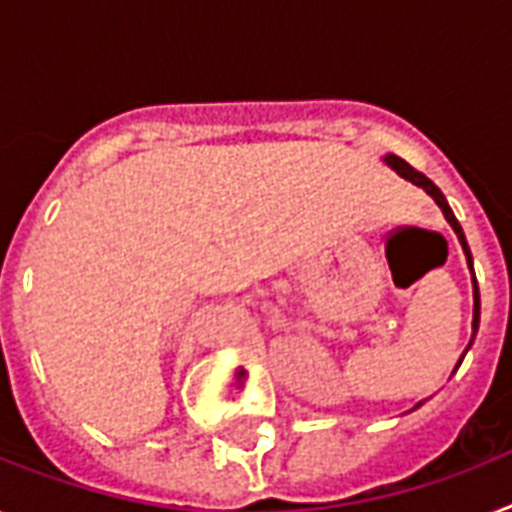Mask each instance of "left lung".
<instances>
[{
	"label": "left lung",
	"mask_w": 512,
	"mask_h": 512,
	"mask_svg": "<svg viewBox=\"0 0 512 512\" xmlns=\"http://www.w3.org/2000/svg\"><path fill=\"white\" fill-rule=\"evenodd\" d=\"M382 162L388 164L390 170H396V175H401L404 180H409V183L417 185V188H422V191L428 193L430 199L436 201L438 207H441V212H444V217H446V223L452 225V231L457 233V239H460V244H462V252H465V260H468L470 279H473V337H476L478 324H481V300H478V281H476V273H473V255H470L468 239H465V233H462V225L457 223V217H454L452 207H449V201H446V196L441 193V188H438V185L433 183L430 177H425L422 172L414 170L412 164H406L404 159H401V156H396V154H385V156H382ZM473 337H470V345H473ZM470 345H468V348H470ZM468 348H465V353H468ZM462 358H465V356H460L457 366L462 364ZM417 406H422V401ZM417 406H414V409H417Z\"/></svg>",
	"instance_id": "obj_1"
}]
</instances>
